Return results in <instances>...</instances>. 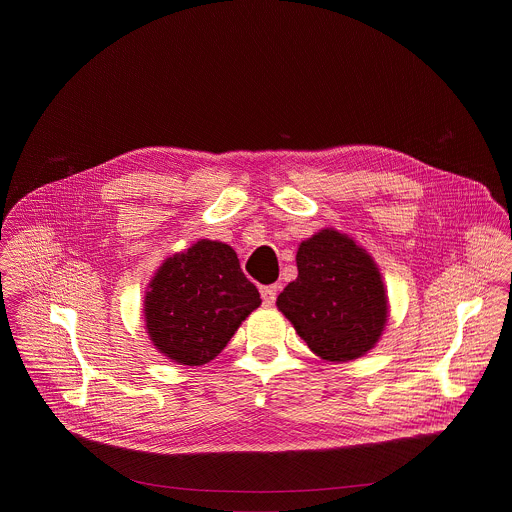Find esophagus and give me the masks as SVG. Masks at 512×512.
Instances as JSON below:
<instances>
[{
  "label": "esophagus",
  "mask_w": 512,
  "mask_h": 512,
  "mask_svg": "<svg viewBox=\"0 0 512 512\" xmlns=\"http://www.w3.org/2000/svg\"><path fill=\"white\" fill-rule=\"evenodd\" d=\"M261 298L265 306H273L277 300V285H263L261 287Z\"/></svg>",
  "instance_id": "esophagus-1"
}]
</instances>
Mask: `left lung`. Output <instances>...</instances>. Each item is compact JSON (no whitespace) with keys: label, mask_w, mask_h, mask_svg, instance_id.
<instances>
[{"label":"left lung","mask_w":512,"mask_h":512,"mask_svg":"<svg viewBox=\"0 0 512 512\" xmlns=\"http://www.w3.org/2000/svg\"><path fill=\"white\" fill-rule=\"evenodd\" d=\"M298 277L277 296L279 312L324 360L367 354L381 338L389 304L373 257L348 235L324 229L302 241Z\"/></svg>","instance_id":"obj_1"}]
</instances>
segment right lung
Segmentation results:
<instances>
[{
    "label": "right lung",
    "instance_id": "obj_1",
    "mask_svg": "<svg viewBox=\"0 0 512 512\" xmlns=\"http://www.w3.org/2000/svg\"><path fill=\"white\" fill-rule=\"evenodd\" d=\"M143 306L154 346L174 362L200 367L221 354L261 298L233 247L200 239L162 263Z\"/></svg>",
    "mask_w": 512,
    "mask_h": 512
}]
</instances>
